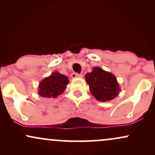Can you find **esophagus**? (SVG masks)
Wrapping results in <instances>:
<instances>
[{
	"label": "esophagus",
	"instance_id": "obj_1",
	"mask_svg": "<svg viewBox=\"0 0 155 155\" xmlns=\"http://www.w3.org/2000/svg\"><path fill=\"white\" fill-rule=\"evenodd\" d=\"M71 78L72 79H75V78H81L82 77V75H81V74H76V73H73L71 74Z\"/></svg>",
	"mask_w": 155,
	"mask_h": 155
}]
</instances>
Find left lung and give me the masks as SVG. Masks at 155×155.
I'll use <instances>...</instances> for the list:
<instances>
[{"mask_svg": "<svg viewBox=\"0 0 155 155\" xmlns=\"http://www.w3.org/2000/svg\"><path fill=\"white\" fill-rule=\"evenodd\" d=\"M85 80L92 95L98 101L106 102L113 100L120 92L116 76L100 67H94L92 72L85 75Z\"/></svg>", "mask_w": 155, "mask_h": 155, "instance_id": "obj_1", "label": "left lung"}]
</instances>
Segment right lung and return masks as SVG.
I'll return each mask as SVG.
<instances>
[{
  "label": "right lung",
  "mask_w": 155,
  "mask_h": 155,
  "mask_svg": "<svg viewBox=\"0 0 155 155\" xmlns=\"http://www.w3.org/2000/svg\"><path fill=\"white\" fill-rule=\"evenodd\" d=\"M69 83L66 76L54 71L39 83L38 93L41 97L51 98L61 95Z\"/></svg>",
  "instance_id": "add662e5"
}]
</instances>
